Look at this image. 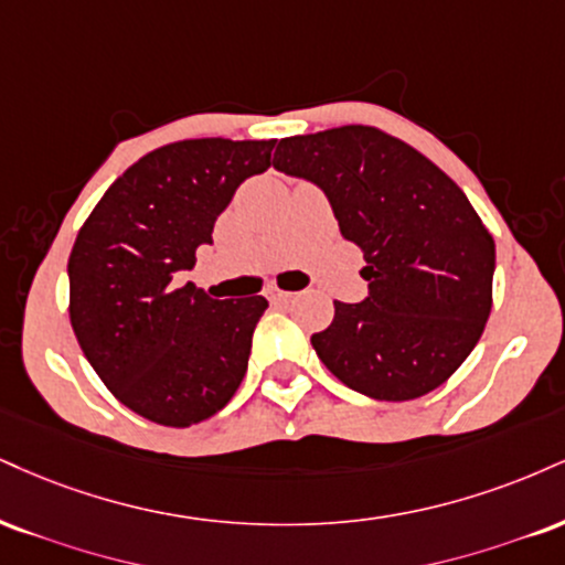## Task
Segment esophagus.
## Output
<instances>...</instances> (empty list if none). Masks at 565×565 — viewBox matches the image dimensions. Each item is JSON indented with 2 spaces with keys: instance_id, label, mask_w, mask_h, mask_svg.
Segmentation results:
<instances>
[{
  "instance_id": "obj_1",
  "label": "esophagus",
  "mask_w": 565,
  "mask_h": 565,
  "mask_svg": "<svg viewBox=\"0 0 565 565\" xmlns=\"http://www.w3.org/2000/svg\"><path fill=\"white\" fill-rule=\"evenodd\" d=\"M268 300H270V302H287V300H291V291H284V289H278V287H270V289H268Z\"/></svg>"
}]
</instances>
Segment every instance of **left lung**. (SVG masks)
Instances as JSON below:
<instances>
[{"label":"left lung","mask_w":565,"mask_h":565,"mask_svg":"<svg viewBox=\"0 0 565 565\" xmlns=\"http://www.w3.org/2000/svg\"><path fill=\"white\" fill-rule=\"evenodd\" d=\"M274 168L323 189L344 239L363 249V302H334L312 334L342 384L386 403L445 384L492 310L494 239L445 171L373 126L281 139Z\"/></svg>","instance_id":"1"}]
</instances>
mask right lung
<instances>
[{
  "label": "right lung",
  "mask_w": 565,
  "mask_h": 565,
  "mask_svg": "<svg viewBox=\"0 0 565 565\" xmlns=\"http://www.w3.org/2000/svg\"><path fill=\"white\" fill-rule=\"evenodd\" d=\"M268 141L183 139L115 179L73 244L71 326L115 397L160 426L200 424L239 390L260 295L213 300L181 270L213 244L215 217L244 179L270 168Z\"/></svg>",
  "instance_id": "right-lung-1"
}]
</instances>
